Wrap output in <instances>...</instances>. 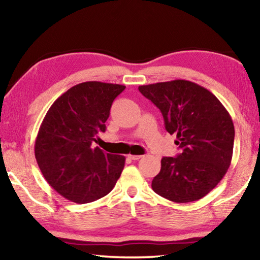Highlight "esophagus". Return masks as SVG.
<instances>
[{
  "mask_svg": "<svg viewBox=\"0 0 260 260\" xmlns=\"http://www.w3.org/2000/svg\"><path fill=\"white\" fill-rule=\"evenodd\" d=\"M141 157H142L141 155H129V156H128V158H131L132 160H139Z\"/></svg>",
  "mask_w": 260,
  "mask_h": 260,
  "instance_id": "34e87169",
  "label": "esophagus"
}]
</instances>
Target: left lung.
I'll return each instance as SVG.
<instances>
[{"label": "left lung", "instance_id": "1", "mask_svg": "<svg viewBox=\"0 0 260 260\" xmlns=\"http://www.w3.org/2000/svg\"><path fill=\"white\" fill-rule=\"evenodd\" d=\"M140 93L160 110L165 129L177 134V157H162L153 191L175 203L199 201L220 182L231 165L234 125L221 102L188 80L140 86Z\"/></svg>", "mask_w": 260, "mask_h": 260}]
</instances>
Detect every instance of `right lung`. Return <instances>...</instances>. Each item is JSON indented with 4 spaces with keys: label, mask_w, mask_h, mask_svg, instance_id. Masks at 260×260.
Masks as SVG:
<instances>
[{
    "label": "right lung",
    "mask_w": 260,
    "mask_h": 260,
    "mask_svg": "<svg viewBox=\"0 0 260 260\" xmlns=\"http://www.w3.org/2000/svg\"><path fill=\"white\" fill-rule=\"evenodd\" d=\"M125 86L87 81L70 88L48 110L35 140V158L48 183L65 199L90 203L112 190L125 157L93 148L105 132L114 99Z\"/></svg>",
    "instance_id": "1"
}]
</instances>
